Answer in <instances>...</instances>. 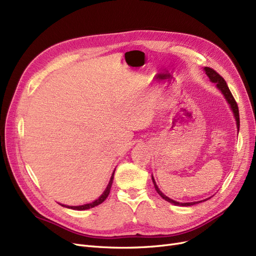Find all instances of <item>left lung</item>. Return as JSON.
Returning a JSON list of instances; mask_svg holds the SVG:
<instances>
[{
	"mask_svg": "<svg viewBox=\"0 0 256 256\" xmlns=\"http://www.w3.org/2000/svg\"><path fill=\"white\" fill-rule=\"evenodd\" d=\"M204 70H205V72H206V74L209 76L210 80L212 82V83H216V87L222 91V94H224V98L227 100V102L229 103V105H230V107H231V109H232V111H233V114H234V118H235V120H236L238 129L240 130V112H238V103H236V102H235V100H234V98H233V96H232V94H231V91H230V89H229V87H228V85H227V83H226V80H224V78H222L220 74H218L216 70L210 68V67H205V68H204ZM152 182H153V185H154V188H156V192L160 194V196L164 200H165L169 202L170 204H173V205H176V206H192V205H196V204H198V202H204V200H208V198H207V200H200V202H176V200H173L169 198L168 196H166L165 194H164V193L158 189V185H156V182L154 178H153V176H152Z\"/></svg>",
	"mask_w": 256,
	"mask_h": 256,
	"instance_id": "obj_1",
	"label": "left lung"
}]
</instances>
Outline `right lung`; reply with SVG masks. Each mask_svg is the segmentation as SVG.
Returning <instances> with one entry per match:
<instances>
[{
  "label": "right lung",
  "instance_id": "add662e5",
  "mask_svg": "<svg viewBox=\"0 0 256 256\" xmlns=\"http://www.w3.org/2000/svg\"><path fill=\"white\" fill-rule=\"evenodd\" d=\"M114 173H112V176H111V178H110V180H109V184H108L107 188L105 189V191L103 192V194H102V196H100L98 200H96L94 202H89V204H85V205H82V206H65V205H62V206L66 207V208L74 209V210H87V209L94 208V207L100 205V204L103 202L107 198V196H109L110 189H111V186H112V182H114Z\"/></svg>",
  "mask_w": 256,
  "mask_h": 256
}]
</instances>
